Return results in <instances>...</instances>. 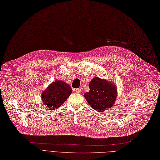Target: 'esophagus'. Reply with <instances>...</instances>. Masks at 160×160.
<instances>
[{"label":"esophagus","instance_id":"1","mask_svg":"<svg viewBox=\"0 0 160 160\" xmlns=\"http://www.w3.org/2000/svg\"><path fill=\"white\" fill-rule=\"evenodd\" d=\"M75 92L78 93H79L81 92V90L80 88H77V89H75Z\"/></svg>","mask_w":160,"mask_h":160}]
</instances>
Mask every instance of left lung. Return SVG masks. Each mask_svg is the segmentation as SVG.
<instances>
[{"instance_id":"8db88e82","label":"left lung","mask_w":160,"mask_h":160,"mask_svg":"<svg viewBox=\"0 0 160 160\" xmlns=\"http://www.w3.org/2000/svg\"><path fill=\"white\" fill-rule=\"evenodd\" d=\"M89 87L90 92L84 93V97L94 110L106 112L114 104L117 88L113 84L95 78L90 82Z\"/></svg>"}]
</instances>
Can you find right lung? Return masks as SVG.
I'll list each match as a JSON object with an SVG mask.
<instances>
[{
    "label": "right lung",
    "instance_id": "1",
    "mask_svg": "<svg viewBox=\"0 0 160 160\" xmlns=\"http://www.w3.org/2000/svg\"><path fill=\"white\" fill-rule=\"evenodd\" d=\"M72 88L63 81L53 82L42 94L43 104L51 109L62 104L72 93Z\"/></svg>",
    "mask_w": 160,
    "mask_h": 160
}]
</instances>
